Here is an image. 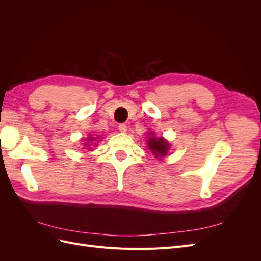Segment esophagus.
Here are the masks:
<instances>
[{"mask_svg": "<svg viewBox=\"0 0 261 261\" xmlns=\"http://www.w3.org/2000/svg\"><path fill=\"white\" fill-rule=\"evenodd\" d=\"M118 130L121 133H126V130H127V126H126V124H120L118 125Z\"/></svg>", "mask_w": 261, "mask_h": 261, "instance_id": "obj_1", "label": "esophagus"}]
</instances>
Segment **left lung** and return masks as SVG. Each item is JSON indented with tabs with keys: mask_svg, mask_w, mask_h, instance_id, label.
<instances>
[{
	"mask_svg": "<svg viewBox=\"0 0 261 261\" xmlns=\"http://www.w3.org/2000/svg\"><path fill=\"white\" fill-rule=\"evenodd\" d=\"M148 135H151L147 140L148 148L150 151L152 152V154L160 160L161 158L168 154L171 145L169 144V141L167 139H164L163 137H155L153 132H148Z\"/></svg>",
	"mask_w": 261,
	"mask_h": 261,
	"instance_id": "left-lung-1",
	"label": "left lung"
}]
</instances>
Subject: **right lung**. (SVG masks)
<instances>
[{"instance_id":"add662e5","label":"right lung","mask_w":261,"mask_h":261,"mask_svg":"<svg viewBox=\"0 0 261 261\" xmlns=\"http://www.w3.org/2000/svg\"><path fill=\"white\" fill-rule=\"evenodd\" d=\"M94 139H98V137L97 138H94V137H88V138H87V140H88V141H93ZM98 143H96V144H94V145H97ZM90 146V144H86V147H89Z\"/></svg>"}]
</instances>
